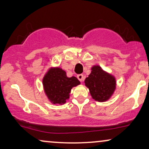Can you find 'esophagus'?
I'll use <instances>...</instances> for the list:
<instances>
[{
    "label": "esophagus",
    "instance_id": "obj_1",
    "mask_svg": "<svg viewBox=\"0 0 149 149\" xmlns=\"http://www.w3.org/2000/svg\"><path fill=\"white\" fill-rule=\"evenodd\" d=\"M77 79H79V81H81V82H82L84 80V77H83V74H78L77 75Z\"/></svg>",
    "mask_w": 149,
    "mask_h": 149
}]
</instances>
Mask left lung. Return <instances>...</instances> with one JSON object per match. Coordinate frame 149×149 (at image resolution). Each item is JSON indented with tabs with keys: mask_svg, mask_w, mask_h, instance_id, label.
Segmentation results:
<instances>
[{
	"mask_svg": "<svg viewBox=\"0 0 149 149\" xmlns=\"http://www.w3.org/2000/svg\"><path fill=\"white\" fill-rule=\"evenodd\" d=\"M91 72L85 80L91 96L95 100H107L115 89V79L113 76L102 70L100 67L95 66Z\"/></svg>",
	"mask_w": 149,
	"mask_h": 149,
	"instance_id": "1",
	"label": "left lung"
}]
</instances>
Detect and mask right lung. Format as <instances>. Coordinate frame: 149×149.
Segmentation results:
<instances>
[{"instance_id": "add662e5", "label": "right lung", "mask_w": 149, "mask_h": 149, "mask_svg": "<svg viewBox=\"0 0 149 149\" xmlns=\"http://www.w3.org/2000/svg\"><path fill=\"white\" fill-rule=\"evenodd\" d=\"M44 89L48 98L53 104H62L69 98V93L73 87L80 84L76 77H66L61 68H52L48 71L42 80Z\"/></svg>"}]
</instances>
